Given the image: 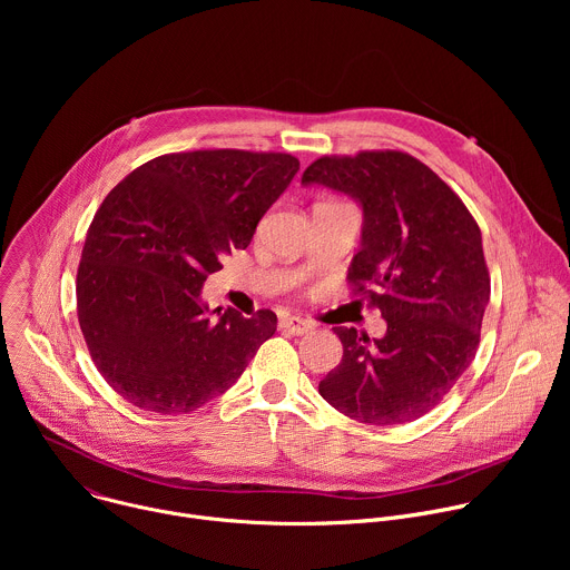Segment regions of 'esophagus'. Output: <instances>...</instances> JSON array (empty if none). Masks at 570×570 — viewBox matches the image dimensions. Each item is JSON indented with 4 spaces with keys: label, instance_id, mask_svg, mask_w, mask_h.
I'll list each match as a JSON object with an SVG mask.
<instances>
[{
    "label": "esophagus",
    "instance_id": "1",
    "mask_svg": "<svg viewBox=\"0 0 570 570\" xmlns=\"http://www.w3.org/2000/svg\"><path fill=\"white\" fill-rule=\"evenodd\" d=\"M279 330H282V332H288V334H293V336H304V334H308L313 327H311V322H306V320L299 317V315H282V317H279Z\"/></svg>",
    "mask_w": 570,
    "mask_h": 570
}]
</instances>
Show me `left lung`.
Masks as SVG:
<instances>
[{
	"instance_id": "obj_1",
	"label": "left lung",
	"mask_w": 570,
	"mask_h": 570,
	"mask_svg": "<svg viewBox=\"0 0 570 570\" xmlns=\"http://www.w3.org/2000/svg\"><path fill=\"white\" fill-rule=\"evenodd\" d=\"M302 183L361 203V250L347 279L387 322L385 336L372 341L336 327L343 361L317 390L361 424L413 422L435 409L475 356L490 302L480 227L435 171L401 150L324 155Z\"/></svg>"
}]
</instances>
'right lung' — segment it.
<instances>
[{
	"label": "right lung",
	"instance_id": "add662e5",
	"mask_svg": "<svg viewBox=\"0 0 570 570\" xmlns=\"http://www.w3.org/2000/svg\"><path fill=\"white\" fill-rule=\"evenodd\" d=\"M299 169L288 153H167L97 209L76 275L78 324L108 385L141 411L191 413L223 394L275 334L268 308L209 317L200 302L220 257L248 248Z\"/></svg>",
	"mask_w": 570,
	"mask_h": 570
}]
</instances>
